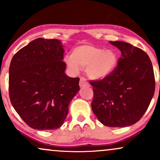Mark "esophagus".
Returning <instances> with one entry per match:
<instances>
[{"mask_svg": "<svg viewBox=\"0 0 160 160\" xmlns=\"http://www.w3.org/2000/svg\"><path fill=\"white\" fill-rule=\"evenodd\" d=\"M80 86L84 87V86H89V83L86 81V79L84 78H80Z\"/></svg>", "mask_w": 160, "mask_h": 160, "instance_id": "34e87169", "label": "esophagus"}]
</instances>
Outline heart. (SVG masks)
<instances>
[{
	"label": "heart",
	"instance_id": "b5f03b06",
	"mask_svg": "<svg viewBox=\"0 0 160 160\" xmlns=\"http://www.w3.org/2000/svg\"><path fill=\"white\" fill-rule=\"evenodd\" d=\"M68 67L78 72L80 67H86V72L93 80H103L113 73L118 65V56L114 51L100 48L94 45L79 46L72 50L71 56L65 57Z\"/></svg>",
	"mask_w": 160,
	"mask_h": 160
}]
</instances>
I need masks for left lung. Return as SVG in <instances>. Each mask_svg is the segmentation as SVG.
<instances>
[{
	"label": "left lung",
	"mask_w": 160,
	"mask_h": 160,
	"mask_svg": "<svg viewBox=\"0 0 160 160\" xmlns=\"http://www.w3.org/2000/svg\"><path fill=\"white\" fill-rule=\"evenodd\" d=\"M110 43L122 56L108 78L90 80L92 109L104 126L126 127L137 122L149 107L155 91L153 65L141 49L122 41Z\"/></svg>",
	"instance_id": "left-lung-1"
}]
</instances>
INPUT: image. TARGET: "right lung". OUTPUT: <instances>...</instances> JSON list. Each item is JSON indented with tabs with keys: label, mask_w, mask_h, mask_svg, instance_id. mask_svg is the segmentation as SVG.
I'll return each instance as SVG.
<instances>
[{
	"label": "right lung",
	"mask_w": 160,
	"mask_h": 160,
	"mask_svg": "<svg viewBox=\"0 0 160 160\" xmlns=\"http://www.w3.org/2000/svg\"><path fill=\"white\" fill-rule=\"evenodd\" d=\"M61 41L38 38L19 49L9 69V95L12 105L34 129L60 128L68 106L80 90V78L65 74Z\"/></svg>",
	"instance_id": "1"
}]
</instances>
